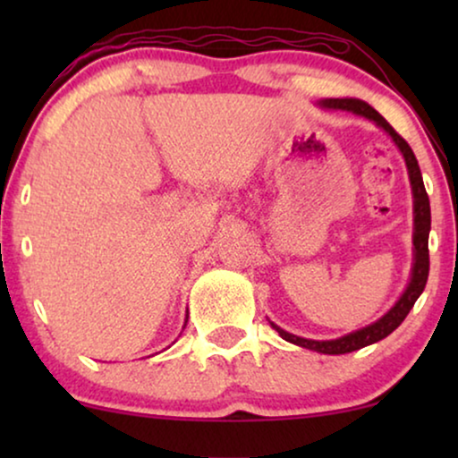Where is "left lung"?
I'll return each instance as SVG.
<instances>
[{"instance_id":"obj_1","label":"left lung","mask_w":458,"mask_h":458,"mask_svg":"<svg viewBox=\"0 0 458 458\" xmlns=\"http://www.w3.org/2000/svg\"><path fill=\"white\" fill-rule=\"evenodd\" d=\"M318 106H321V108H327V110L354 112V114L365 116V118H369V121H373L375 124H377V127L384 129L404 156L406 171H409L411 190H412V216H415V231H412V246H415V250H412V252H415V262H412L411 281H409V285H406V290L403 296H400L398 302L394 304L392 309L379 318V321L367 325V327H362L359 331H352V334H348V335L337 337V340H321V342L306 340V337L287 334L285 329H281L279 325H275L271 321V327L277 331V334L284 337L285 342H292V344H296V346L315 350V352H321V354H346V352H354V350H360L365 346H371V344L384 340V337L390 335L392 331L404 321L412 306H415L417 298L423 293L425 284H428V275H429L428 240H429V229H431V210H429V198H428V191H425L423 177H421V171H419V162L415 158V154H412L409 143H406L403 137H400L396 131L392 129V124L387 123L377 110L371 108L367 102H362V99H356V98H329V99H321Z\"/></svg>"}]
</instances>
